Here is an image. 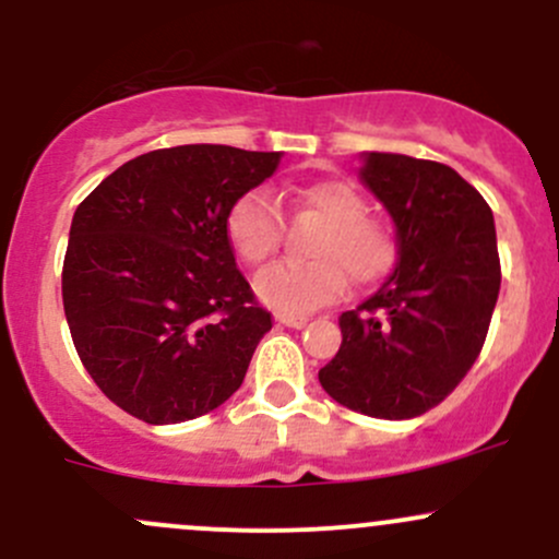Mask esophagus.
<instances>
[{
    "instance_id": "34e87169",
    "label": "esophagus",
    "mask_w": 559,
    "mask_h": 559,
    "mask_svg": "<svg viewBox=\"0 0 559 559\" xmlns=\"http://www.w3.org/2000/svg\"><path fill=\"white\" fill-rule=\"evenodd\" d=\"M275 321L284 326H295V329H302L308 324V316H292V313H275Z\"/></svg>"
}]
</instances>
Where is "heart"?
I'll return each instance as SVG.
<instances>
[{"instance_id":"obj_1","label":"heart","mask_w":559,"mask_h":559,"mask_svg":"<svg viewBox=\"0 0 559 559\" xmlns=\"http://www.w3.org/2000/svg\"><path fill=\"white\" fill-rule=\"evenodd\" d=\"M295 205L324 222L308 262H278L257 275V295L281 313H308L343 297L350 284L372 289L399 262V240L385 222L367 216V201L348 181L326 179L299 187ZM227 238L238 260L257 267L278 251L284 216L264 190H249L230 205Z\"/></svg>"}]
</instances>
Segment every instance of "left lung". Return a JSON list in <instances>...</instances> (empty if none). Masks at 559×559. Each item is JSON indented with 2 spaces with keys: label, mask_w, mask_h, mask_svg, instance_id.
Returning <instances> with one entry per match:
<instances>
[{
  "label": "left lung",
  "mask_w": 559,
  "mask_h": 559,
  "mask_svg": "<svg viewBox=\"0 0 559 559\" xmlns=\"http://www.w3.org/2000/svg\"><path fill=\"white\" fill-rule=\"evenodd\" d=\"M361 181L396 222L399 262L378 295L340 316L343 345L319 380L354 413L418 418L485 345L501 289L492 211L444 163L369 152Z\"/></svg>",
  "instance_id": "1"
}]
</instances>
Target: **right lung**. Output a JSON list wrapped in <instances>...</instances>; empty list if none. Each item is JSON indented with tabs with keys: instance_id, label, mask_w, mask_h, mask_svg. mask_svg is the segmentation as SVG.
Listing matches in <instances>:
<instances>
[{
	"instance_id": "add662e5",
	"label": "right lung",
	"mask_w": 559,
	"mask_h": 559,
	"mask_svg": "<svg viewBox=\"0 0 559 559\" xmlns=\"http://www.w3.org/2000/svg\"><path fill=\"white\" fill-rule=\"evenodd\" d=\"M278 152L185 144L133 157L74 211L61 292L82 367L109 402L163 426L238 391L273 316L235 264L230 205Z\"/></svg>"
}]
</instances>
